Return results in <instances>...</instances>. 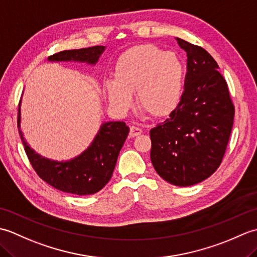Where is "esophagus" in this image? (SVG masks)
<instances>
[{
  "mask_svg": "<svg viewBox=\"0 0 257 257\" xmlns=\"http://www.w3.org/2000/svg\"><path fill=\"white\" fill-rule=\"evenodd\" d=\"M141 133H143V130H141L140 128L135 127V125H132V127H130V133H129L130 137H133V138L137 137V136L141 135Z\"/></svg>",
  "mask_w": 257,
  "mask_h": 257,
  "instance_id": "esophagus-1",
  "label": "esophagus"
}]
</instances>
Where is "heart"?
Returning a JSON list of instances; mask_svg holds the SVG:
<instances>
[{"label": "heart", "instance_id": "b5f03b06", "mask_svg": "<svg viewBox=\"0 0 257 257\" xmlns=\"http://www.w3.org/2000/svg\"><path fill=\"white\" fill-rule=\"evenodd\" d=\"M113 79L102 81L109 106L127 112L137 95L138 106L154 118H165L181 102L184 65L174 52H163L152 44L128 48L114 62Z\"/></svg>", "mask_w": 257, "mask_h": 257}]
</instances>
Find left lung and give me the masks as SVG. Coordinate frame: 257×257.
<instances>
[{"label": "left lung", "instance_id": "obj_1", "mask_svg": "<svg viewBox=\"0 0 257 257\" xmlns=\"http://www.w3.org/2000/svg\"><path fill=\"white\" fill-rule=\"evenodd\" d=\"M177 41L188 56L183 96L166 121L150 130V159L167 182L190 187L220 167L232 132L234 107L214 58L200 46Z\"/></svg>", "mask_w": 257, "mask_h": 257}]
</instances>
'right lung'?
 <instances>
[{
    "mask_svg": "<svg viewBox=\"0 0 257 257\" xmlns=\"http://www.w3.org/2000/svg\"><path fill=\"white\" fill-rule=\"evenodd\" d=\"M105 50V46H92L63 51L50 56L47 61L85 63L95 66ZM21 102L18 121L20 136L31 165L40 178L57 190L77 195L94 194L105 187L112 176L120 149L128 137V125L123 121L103 122L81 154L69 160H52L36 154L25 140L21 129Z\"/></svg>",
    "mask_w": 257,
    "mask_h": 257,
    "instance_id": "obj_1",
    "label": "right lung"
}]
</instances>
